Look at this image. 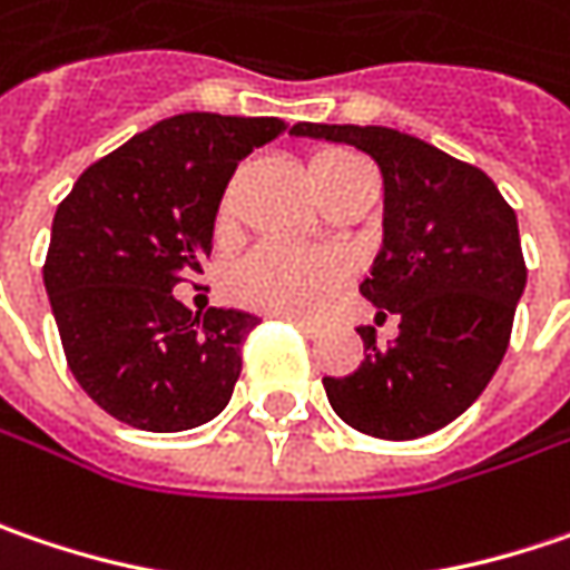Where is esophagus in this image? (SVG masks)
I'll list each match as a JSON object with an SVG mask.
<instances>
[{
	"mask_svg": "<svg viewBox=\"0 0 570 570\" xmlns=\"http://www.w3.org/2000/svg\"><path fill=\"white\" fill-rule=\"evenodd\" d=\"M282 321H288V324H295L301 333H307V336H317V324H311V321H301V317H285L282 314Z\"/></svg>",
	"mask_w": 570,
	"mask_h": 570,
	"instance_id": "34e87169",
	"label": "esophagus"
}]
</instances>
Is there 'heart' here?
<instances>
[{
    "label": "heart",
    "instance_id": "heart-1",
    "mask_svg": "<svg viewBox=\"0 0 570 570\" xmlns=\"http://www.w3.org/2000/svg\"><path fill=\"white\" fill-rule=\"evenodd\" d=\"M356 166H368V163L350 150H321L311 159V179L321 183ZM336 282H340V266L330 256L301 253L285 243H263L230 269L227 288L234 301L246 307L301 317L321 311Z\"/></svg>",
    "mask_w": 570,
    "mask_h": 570
}]
</instances>
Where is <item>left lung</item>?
Instances as JSON below:
<instances>
[{
	"instance_id": "1",
	"label": "left lung",
	"mask_w": 570,
	"mask_h": 570,
	"mask_svg": "<svg viewBox=\"0 0 570 570\" xmlns=\"http://www.w3.org/2000/svg\"><path fill=\"white\" fill-rule=\"evenodd\" d=\"M298 137L353 144L384 179V246L358 292L401 317L346 379H324L330 407L379 440H416L465 413L494 379L527 288L517 212L478 166L375 125H311ZM387 317V314H382Z\"/></svg>"
}]
</instances>
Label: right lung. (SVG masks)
<instances>
[{"label": "right lung", "instance_id": "obj_1", "mask_svg": "<svg viewBox=\"0 0 570 570\" xmlns=\"http://www.w3.org/2000/svg\"><path fill=\"white\" fill-rule=\"evenodd\" d=\"M282 118L188 111L92 163L53 214L43 288L67 365L115 420L179 433L227 407L259 317L191 314L173 288L202 272L234 169Z\"/></svg>", "mask_w": 570, "mask_h": 570}]
</instances>
